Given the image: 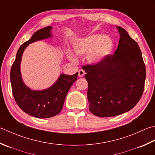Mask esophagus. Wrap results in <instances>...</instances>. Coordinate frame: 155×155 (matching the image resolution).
Listing matches in <instances>:
<instances>
[{"instance_id":"esophagus-1","label":"esophagus","mask_w":155,"mask_h":155,"mask_svg":"<svg viewBox=\"0 0 155 155\" xmlns=\"http://www.w3.org/2000/svg\"><path fill=\"white\" fill-rule=\"evenodd\" d=\"M85 74V71H84L83 69H81L78 71V76H79L80 77H84V75Z\"/></svg>"}]
</instances>
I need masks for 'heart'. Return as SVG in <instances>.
I'll list each match as a JSON object with an SVG mask.
<instances>
[{"instance_id":"obj_1","label":"heart","mask_w":155,"mask_h":155,"mask_svg":"<svg viewBox=\"0 0 155 155\" xmlns=\"http://www.w3.org/2000/svg\"><path fill=\"white\" fill-rule=\"evenodd\" d=\"M113 41L107 36L101 34H94L86 38L78 39L72 44V50L77 56L87 54V60L91 64H98L114 50ZM67 56L71 60H76L71 53Z\"/></svg>"}]
</instances>
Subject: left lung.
<instances>
[{"label":"left lung","mask_w":155,"mask_h":155,"mask_svg":"<svg viewBox=\"0 0 155 155\" xmlns=\"http://www.w3.org/2000/svg\"><path fill=\"white\" fill-rule=\"evenodd\" d=\"M117 50L98 64L83 66L88 82L89 111L98 117H113L137 104L144 89L146 67L137 42L117 27Z\"/></svg>","instance_id":"8db88e82"}]
</instances>
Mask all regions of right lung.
Returning <instances> with one entry per match:
<instances>
[{"mask_svg": "<svg viewBox=\"0 0 155 155\" xmlns=\"http://www.w3.org/2000/svg\"><path fill=\"white\" fill-rule=\"evenodd\" d=\"M51 28L48 26L38 30L21 45L11 69L12 92L15 101L24 112L37 118L54 117L61 111L66 96L78 77V72L73 75L62 74L52 86L41 91L31 90L23 83L20 64L24 50L29 44L51 37Z\"/></svg>", "mask_w": 155, "mask_h": 155, "instance_id": "right-lung-1", "label": "right lung"}]
</instances>
